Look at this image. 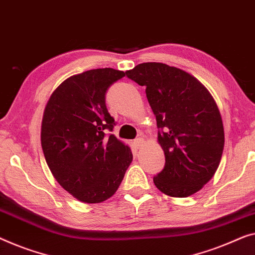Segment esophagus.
<instances>
[{
	"label": "esophagus",
	"mask_w": 255,
	"mask_h": 255,
	"mask_svg": "<svg viewBox=\"0 0 255 255\" xmlns=\"http://www.w3.org/2000/svg\"><path fill=\"white\" fill-rule=\"evenodd\" d=\"M143 145H145V140H143L142 138H136L134 140V146L136 147V148H141Z\"/></svg>",
	"instance_id": "obj_1"
}]
</instances>
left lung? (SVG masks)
Wrapping results in <instances>:
<instances>
[{
  "mask_svg": "<svg viewBox=\"0 0 255 255\" xmlns=\"http://www.w3.org/2000/svg\"><path fill=\"white\" fill-rule=\"evenodd\" d=\"M127 76L146 87L164 152L163 170L153 180L162 193L186 198L207 184L219 168L224 128L219 107L209 91L182 69L148 62Z\"/></svg>",
  "mask_w": 255,
  "mask_h": 255,
  "instance_id": "8db88e82",
  "label": "left lung"
}]
</instances>
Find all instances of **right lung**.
Returning <instances> with one entry per match:
<instances>
[{
    "label": "right lung",
    "instance_id": "add662e5",
    "mask_svg": "<svg viewBox=\"0 0 255 255\" xmlns=\"http://www.w3.org/2000/svg\"><path fill=\"white\" fill-rule=\"evenodd\" d=\"M125 72L88 70L65 79L48 100L41 124V146L54 178L77 200L99 204L113 197L131 164L130 147L114 134L115 120L106 92Z\"/></svg>",
    "mask_w": 255,
    "mask_h": 255
}]
</instances>
